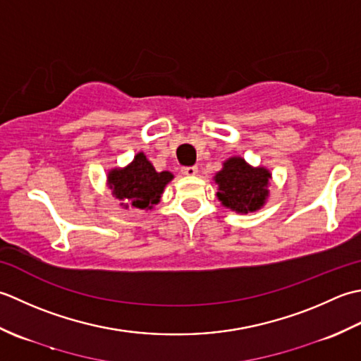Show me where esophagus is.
Segmentation results:
<instances>
[{"label": "esophagus", "mask_w": 361, "mask_h": 361, "mask_svg": "<svg viewBox=\"0 0 361 361\" xmlns=\"http://www.w3.org/2000/svg\"><path fill=\"white\" fill-rule=\"evenodd\" d=\"M180 173L183 176H195L197 173V166H185V168H182Z\"/></svg>", "instance_id": "34e87169"}]
</instances>
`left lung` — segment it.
Segmentation results:
<instances>
[{
  "mask_svg": "<svg viewBox=\"0 0 361 361\" xmlns=\"http://www.w3.org/2000/svg\"><path fill=\"white\" fill-rule=\"evenodd\" d=\"M271 171L264 166H252L243 157H229L213 180L218 185L216 197L226 209L237 213L260 210L268 201Z\"/></svg>",
  "mask_w": 361,
  "mask_h": 361,
  "instance_id": "8db88e82",
  "label": "left lung"
}]
</instances>
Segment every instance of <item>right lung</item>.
<instances>
[{"label": "right lung", "instance_id": "obj_1", "mask_svg": "<svg viewBox=\"0 0 361 361\" xmlns=\"http://www.w3.org/2000/svg\"><path fill=\"white\" fill-rule=\"evenodd\" d=\"M173 179L170 171H156L145 152H137L129 165L112 168L107 173V187L123 209L151 210L160 202L161 193Z\"/></svg>", "mask_w": 361, "mask_h": 361}]
</instances>
